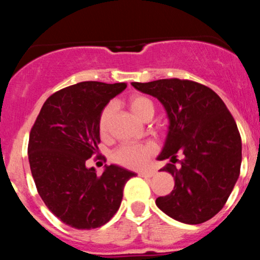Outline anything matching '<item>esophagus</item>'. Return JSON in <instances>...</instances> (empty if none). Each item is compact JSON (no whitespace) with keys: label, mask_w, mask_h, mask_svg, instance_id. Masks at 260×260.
Instances as JSON below:
<instances>
[{"label":"esophagus","mask_w":260,"mask_h":260,"mask_svg":"<svg viewBox=\"0 0 260 260\" xmlns=\"http://www.w3.org/2000/svg\"><path fill=\"white\" fill-rule=\"evenodd\" d=\"M155 174H156V172H155L154 170H144V171L139 172V176H142V177H153Z\"/></svg>","instance_id":"34e87169"}]
</instances>
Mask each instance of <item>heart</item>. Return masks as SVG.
I'll use <instances>...</instances> for the list:
<instances>
[{"instance_id": "b5f03b06", "label": "heart", "mask_w": 260, "mask_h": 260, "mask_svg": "<svg viewBox=\"0 0 260 260\" xmlns=\"http://www.w3.org/2000/svg\"><path fill=\"white\" fill-rule=\"evenodd\" d=\"M128 106H129L133 115L142 121L147 117H153L155 112L153 101L144 95H132L128 100ZM113 113H115L113 104H107L101 111L99 117V131L101 136H106L109 133ZM155 150H156V148L153 143L124 144L117 150H115L112 159L120 165L126 166V168L139 169L148 162V160L155 153Z\"/></svg>"}]
</instances>
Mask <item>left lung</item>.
Segmentation results:
<instances>
[{"label":"left lung","instance_id":"obj_1","mask_svg":"<svg viewBox=\"0 0 260 260\" xmlns=\"http://www.w3.org/2000/svg\"><path fill=\"white\" fill-rule=\"evenodd\" d=\"M132 85L156 98L170 121L157 159H171L172 164L160 171L174 176L175 187L155 203L180 222L208 221L223 208L240 176L242 142L234 117L215 91L192 80L159 79ZM178 154L182 160L177 169Z\"/></svg>","mask_w":260,"mask_h":260}]
</instances>
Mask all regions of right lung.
<instances>
[{
	"instance_id": "obj_1",
	"label": "right lung",
	"mask_w": 260,
	"mask_h": 260,
	"mask_svg": "<svg viewBox=\"0 0 260 260\" xmlns=\"http://www.w3.org/2000/svg\"><path fill=\"white\" fill-rule=\"evenodd\" d=\"M126 83L82 82L52 94L30 131L28 157L45 205L71 228L96 229L120 208L126 182L136 176L117 165L96 176L86 160L98 153L99 117Z\"/></svg>"
}]
</instances>
